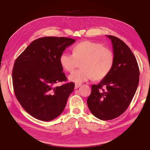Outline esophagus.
I'll use <instances>...</instances> for the list:
<instances>
[{
    "label": "esophagus",
    "mask_w": 150,
    "mask_h": 150,
    "mask_svg": "<svg viewBox=\"0 0 150 150\" xmlns=\"http://www.w3.org/2000/svg\"><path fill=\"white\" fill-rule=\"evenodd\" d=\"M81 86V84H75V89H78L79 87H80Z\"/></svg>",
    "instance_id": "esophagus-1"
}]
</instances>
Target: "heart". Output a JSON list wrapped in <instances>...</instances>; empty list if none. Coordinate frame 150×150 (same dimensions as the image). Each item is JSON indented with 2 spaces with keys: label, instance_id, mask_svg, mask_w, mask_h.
Segmentation results:
<instances>
[{
  "label": "heart",
  "instance_id": "b5f03b06",
  "mask_svg": "<svg viewBox=\"0 0 150 150\" xmlns=\"http://www.w3.org/2000/svg\"><path fill=\"white\" fill-rule=\"evenodd\" d=\"M72 54L62 53L59 62L66 71L71 72L80 62V69L76 70L68 77L71 82L81 84L91 78L101 80L110 73L114 64V54L110 49L103 44L86 40L72 48Z\"/></svg>",
  "mask_w": 150,
  "mask_h": 150
}]
</instances>
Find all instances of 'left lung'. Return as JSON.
<instances>
[{
  "instance_id": "obj_1",
  "label": "left lung",
  "mask_w": 150,
  "mask_h": 150,
  "mask_svg": "<svg viewBox=\"0 0 150 150\" xmlns=\"http://www.w3.org/2000/svg\"><path fill=\"white\" fill-rule=\"evenodd\" d=\"M107 37L112 42L114 64L110 73L100 83L91 86V93L87 99L92 114L104 121L115 119L126 110L139 79L138 62L129 47L115 36Z\"/></svg>"
}]
</instances>
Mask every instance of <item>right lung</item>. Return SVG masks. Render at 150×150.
<instances>
[{
  "mask_svg": "<svg viewBox=\"0 0 150 150\" xmlns=\"http://www.w3.org/2000/svg\"><path fill=\"white\" fill-rule=\"evenodd\" d=\"M76 40L45 37L34 40L15 61L12 70L13 91L22 107L35 118L49 121L64 111L74 84L62 72L59 56Z\"/></svg>",
  "mask_w": 150,
  "mask_h": 150,
  "instance_id": "obj_1",
  "label": "right lung"
}]
</instances>
